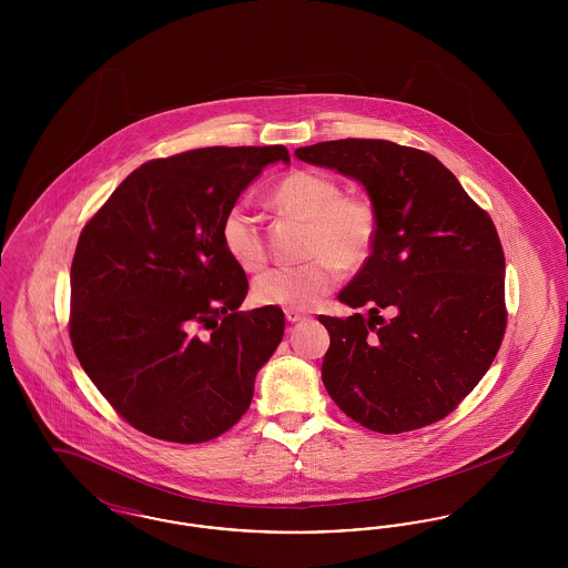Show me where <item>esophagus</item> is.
<instances>
[{
	"label": "esophagus",
	"mask_w": 568,
	"mask_h": 568,
	"mask_svg": "<svg viewBox=\"0 0 568 568\" xmlns=\"http://www.w3.org/2000/svg\"><path fill=\"white\" fill-rule=\"evenodd\" d=\"M306 317V313H302V311H296V308H285V320L290 322V324H296L300 320H304Z\"/></svg>",
	"instance_id": "1"
}]
</instances>
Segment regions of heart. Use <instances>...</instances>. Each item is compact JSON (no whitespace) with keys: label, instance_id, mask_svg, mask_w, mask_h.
Returning <instances> with one entry per match:
<instances>
[{"label":"heart","instance_id":"obj_1","mask_svg":"<svg viewBox=\"0 0 568 568\" xmlns=\"http://www.w3.org/2000/svg\"><path fill=\"white\" fill-rule=\"evenodd\" d=\"M271 197L276 211L308 223L304 257L311 260L257 276L253 296L264 306L313 308L338 285L341 271H357L368 262L377 243V209L366 195L343 193L334 176L308 168L287 172ZM219 234L225 253L243 271L268 264L262 216L244 200L223 213Z\"/></svg>","mask_w":568,"mask_h":568}]
</instances>
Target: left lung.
Here are the masks:
<instances>
[{
    "mask_svg": "<svg viewBox=\"0 0 568 568\" xmlns=\"http://www.w3.org/2000/svg\"><path fill=\"white\" fill-rule=\"evenodd\" d=\"M297 160L357 179L378 234L338 300L371 320L325 317V389L353 422L400 434L447 417L500 349L505 253L486 211L434 155L389 140H327ZM388 311V317L379 315Z\"/></svg>",
    "mask_w": 568,
    "mask_h": 568,
    "instance_id": "8db88e82",
    "label": "left lung"
}]
</instances>
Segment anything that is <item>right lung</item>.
Returning a JSON list of instances; mask_svg holds the SVG:
<instances>
[{"label": "right lung", "mask_w": 568, "mask_h": 568, "mask_svg": "<svg viewBox=\"0 0 568 568\" xmlns=\"http://www.w3.org/2000/svg\"><path fill=\"white\" fill-rule=\"evenodd\" d=\"M285 146H209L151 160L82 227L70 341L84 373L140 433L204 443L251 405L285 332L278 306L239 311L248 281L221 243L223 213Z\"/></svg>", "instance_id": "obj_1"}]
</instances>
